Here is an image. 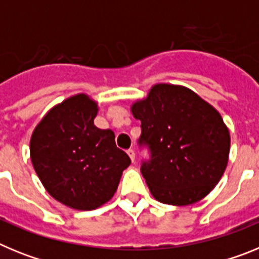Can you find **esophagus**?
Wrapping results in <instances>:
<instances>
[{
  "instance_id": "34e87169",
  "label": "esophagus",
  "mask_w": 259,
  "mask_h": 259,
  "mask_svg": "<svg viewBox=\"0 0 259 259\" xmlns=\"http://www.w3.org/2000/svg\"><path fill=\"white\" fill-rule=\"evenodd\" d=\"M127 154L130 155V158H131V161L135 162V158H136V154H135V150L134 149H128L127 150Z\"/></svg>"
}]
</instances>
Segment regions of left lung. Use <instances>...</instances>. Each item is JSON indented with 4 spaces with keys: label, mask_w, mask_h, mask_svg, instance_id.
Instances as JSON below:
<instances>
[{
    "label": "left lung",
    "mask_w": 259,
    "mask_h": 259,
    "mask_svg": "<svg viewBox=\"0 0 259 259\" xmlns=\"http://www.w3.org/2000/svg\"><path fill=\"white\" fill-rule=\"evenodd\" d=\"M141 120L139 146L148 149L141 174L155 200L191 205L212 191L230 153V132L221 114L191 89L158 84L132 106Z\"/></svg>",
    "instance_id": "8db88e82"
}]
</instances>
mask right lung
<instances>
[{
  "label": "right lung",
  "instance_id": "obj_1",
  "mask_svg": "<svg viewBox=\"0 0 259 259\" xmlns=\"http://www.w3.org/2000/svg\"><path fill=\"white\" fill-rule=\"evenodd\" d=\"M97 105L77 95L53 107L31 137V159L52 197L66 206L93 210L113 197L131 159L111 130L93 119Z\"/></svg>",
  "mask_w": 259,
  "mask_h": 259
}]
</instances>
